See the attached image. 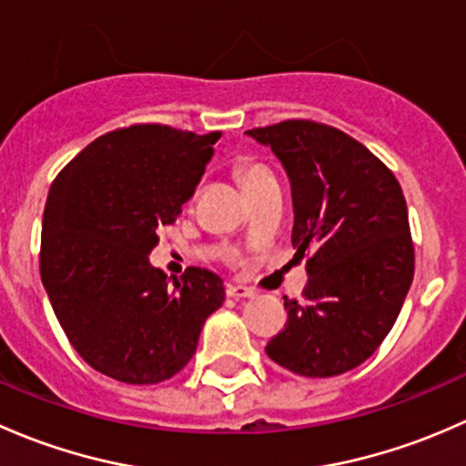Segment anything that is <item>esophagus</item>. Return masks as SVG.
I'll list each match as a JSON object with an SVG mask.
<instances>
[{
  "label": "esophagus",
  "instance_id": "1",
  "mask_svg": "<svg viewBox=\"0 0 466 466\" xmlns=\"http://www.w3.org/2000/svg\"><path fill=\"white\" fill-rule=\"evenodd\" d=\"M227 296H231V299H253L256 289L247 285H239V282H227Z\"/></svg>",
  "mask_w": 466,
  "mask_h": 466
}]
</instances>
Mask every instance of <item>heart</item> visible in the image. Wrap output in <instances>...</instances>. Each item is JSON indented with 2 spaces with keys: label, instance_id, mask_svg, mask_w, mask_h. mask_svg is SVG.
<instances>
[{
  "label": "heart",
  "instance_id": "1",
  "mask_svg": "<svg viewBox=\"0 0 466 466\" xmlns=\"http://www.w3.org/2000/svg\"><path fill=\"white\" fill-rule=\"evenodd\" d=\"M238 177L239 181H242V186L247 190L256 188V186L265 184V181L273 179L271 170L265 166V163L260 161H253V159H244L238 163Z\"/></svg>",
  "mask_w": 466,
  "mask_h": 466
}]
</instances>
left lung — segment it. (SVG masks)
I'll return each mask as SVG.
<instances>
[{"label": "left lung", "instance_id": "1", "mask_svg": "<svg viewBox=\"0 0 466 466\" xmlns=\"http://www.w3.org/2000/svg\"><path fill=\"white\" fill-rule=\"evenodd\" d=\"M271 146L291 181L294 260H307L303 300L267 343L271 361L300 377L361 366L400 316L415 271L400 181L363 143L325 123L289 118L248 129Z\"/></svg>", "mask_w": 466, "mask_h": 466}]
</instances>
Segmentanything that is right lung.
<instances>
[{
	"label": "right lung",
	"instance_id": "obj_1",
	"mask_svg": "<svg viewBox=\"0 0 466 466\" xmlns=\"http://www.w3.org/2000/svg\"><path fill=\"white\" fill-rule=\"evenodd\" d=\"M222 132L161 123L91 141L51 184L40 276L76 352L94 370L150 386L175 377L224 303L218 273L188 267L167 280L147 256L195 195Z\"/></svg>",
	"mask_w": 466,
	"mask_h": 466
}]
</instances>
